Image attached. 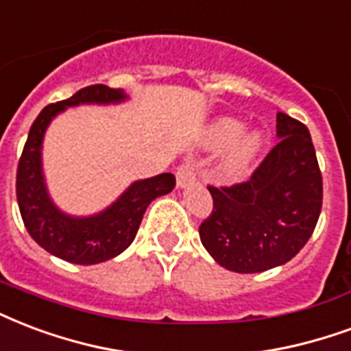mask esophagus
Wrapping results in <instances>:
<instances>
[{
	"label": "esophagus",
	"instance_id": "34e87169",
	"mask_svg": "<svg viewBox=\"0 0 351 351\" xmlns=\"http://www.w3.org/2000/svg\"><path fill=\"white\" fill-rule=\"evenodd\" d=\"M197 173V162H192V160H186L183 165L179 166L178 172H176V179H178V186L185 189L196 179Z\"/></svg>",
	"mask_w": 351,
	"mask_h": 351
}]
</instances>
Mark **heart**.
<instances>
[{"label": "heart", "mask_w": 351, "mask_h": 351, "mask_svg": "<svg viewBox=\"0 0 351 351\" xmlns=\"http://www.w3.org/2000/svg\"><path fill=\"white\" fill-rule=\"evenodd\" d=\"M244 129H246V123L237 118H220L207 131L205 144L210 149H223V147L230 146L233 141L236 142L235 145L232 143L233 147H229V152L220 165V173L223 179L241 178L263 146V136L259 133H247L241 141H237Z\"/></svg>", "instance_id": "b5f03b06"}]
</instances>
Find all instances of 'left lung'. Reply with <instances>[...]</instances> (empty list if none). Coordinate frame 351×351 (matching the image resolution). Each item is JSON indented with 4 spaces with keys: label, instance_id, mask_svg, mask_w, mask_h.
Instances as JSON below:
<instances>
[{
    "label": "left lung",
    "instance_id": "left-lung-1",
    "mask_svg": "<svg viewBox=\"0 0 351 351\" xmlns=\"http://www.w3.org/2000/svg\"><path fill=\"white\" fill-rule=\"evenodd\" d=\"M279 142L247 181L209 185L213 210L199 239L213 259L239 274L285 265L307 244L322 210V173L309 129L278 112Z\"/></svg>",
    "mask_w": 351,
    "mask_h": 351
}]
</instances>
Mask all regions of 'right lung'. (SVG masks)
<instances>
[{
  "mask_svg": "<svg viewBox=\"0 0 351 351\" xmlns=\"http://www.w3.org/2000/svg\"><path fill=\"white\" fill-rule=\"evenodd\" d=\"M125 99L122 88L90 85L68 99L47 105L36 116L16 170V197L20 215L33 241L59 259L73 265H96L120 255L133 242L142 216L155 197L172 192L173 173L136 181L109 209L88 218L60 213L47 196L42 178L40 147L44 131L55 114L79 104H116Z\"/></svg>",
  "mask_w": 351,
  "mask_h": 351,
  "instance_id": "1",
  "label": "right lung"
}]
</instances>
